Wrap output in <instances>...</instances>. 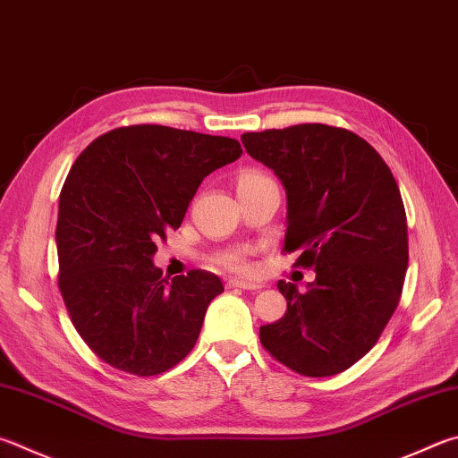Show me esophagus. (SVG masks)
Returning <instances> with one entry per match:
<instances>
[{
	"label": "esophagus",
	"mask_w": 458,
	"mask_h": 458,
	"mask_svg": "<svg viewBox=\"0 0 458 458\" xmlns=\"http://www.w3.org/2000/svg\"><path fill=\"white\" fill-rule=\"evenodd\" d=\"M228 288H242V290H260L262 284H258V282H248V280H238V278H230L226 282Z\"/></svg>",
	"instance_id": "34e87169"
}]
</instances>
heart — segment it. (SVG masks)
Masks as SVG:
<instances>
[{
	"label": "heart",
	"mask_w": 458,
	"mask_h": 458,
	"mask_svg": "<svg viewBox=\"0 0 458 458\" xmlns=\"http://www.w3.org/2000/svg\"><path fill=\"white\" fill-rule=\"evenodd\" d=\"M262 180H268L266 174H262L260 170H244L238 174V190L240 188H248V186H254L258 182ZM218 264L224 266V268H228L232 272H248L250 270V262H248V254L246 250H228L224 252L218 258Z\"/></svg>",
	"instance_id": "1"
}]
</instances>
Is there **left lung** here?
Wrapping results in <instances>:
<instances>
[{"label":"left lung","instance_id":"obj_1","mask_svg":"<svg viewBox=\"0 0 458 458\" xmlns=\"http://www.w3.org/2000/svg\"><path fill=\"white\" fill-rule=\"evenodd\" d=\"M246 152L286 190L284 252L314 268L306 293L278 282L286 314L260 327L272 359L332 377L377 344L403 294L406 212L393 172L367 140L328 123L242 134Z\"/></svg>","mask_w":458,"mask_h":458}]
</instances>
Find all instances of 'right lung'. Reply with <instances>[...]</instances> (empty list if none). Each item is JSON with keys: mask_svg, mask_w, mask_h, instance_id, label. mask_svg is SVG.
<instances>
[{"mask_svg": "<svg viewBox=\"0 0 458 458\" xmlns=\"http://www.w3.org/2000/svg\"><path fill=\"white\" fill-rule=\"evenodd\" d=\"M240 156L238 140L140 123L106 131L73 162L57 212V284L80 336L110 367L154 377L194 348L222 282L206 270L168 282L152 256L208 174Z\"/></svg>", "mask_w": 458, "mask_h": 458, "instance_id": "obj_1", "label": "right lung"}]
</instances>
